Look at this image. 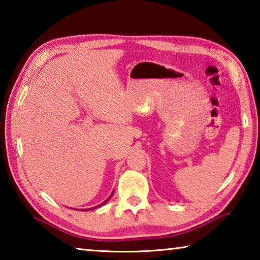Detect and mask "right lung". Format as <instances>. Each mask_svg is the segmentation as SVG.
<instances>
[{
    "label": "right lung",
    "mask_w": 260,
    "mask_h": 260,
    "mask_svg": "<svg viewBox=\"0 0 260 260\" xmlns=\"http://www.w3.org/2000/svg\"><path fill=\"white\" fill-rule=\"evenodd\" d=\"M113 193V192H112ZM112 193H111V196H110L109 197V199L107 200V201H105V202H103V203L102 204H100V205H98V206H101V205H103V204H105V203H107V202L110 200V199H111V197H112ZM95 208H96V206H95ZM91 209H94V208H91ZM91 209H86V210H83V211H87V210H91Z\"/></svg>",
    "instance_id": "obj_1"
}]
</instances>
